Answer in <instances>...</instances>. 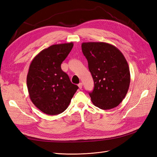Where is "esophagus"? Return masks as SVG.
<instances>
[{
	"mask_svg": "<svg viewBox=\"0 0 157 157\" xmlns=\"http://www.w3.org/2000/svg\"><path fill=\"white\" fill-rule=\"evenodd\" d=\"M78 88H79L80 89H82V82L79 83V84H78Z\"/></svg>",
	"mask_w": 157,
	"mask_h": 157,
	"instance_id": "obj_1",
	"label": "esophagus"
}]
</instances>
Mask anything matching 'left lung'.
Segmentation results:
<instances>
[{"instance_id": "1", "label": "left lung", "mask_w": 157, "mask_h": 157, "mask_svg": "<svg viewBox=\"0 0 157 157\" xmlns=\"http://www.w3.org/2000/svg\"><path fill=\"white\" fill-rule=\"evenodd\" d=\"M94 82L89 95L95 106L103 110L117 107L129 89L130 73L124 55L116 46L103 42H82Z\"/></svg>"}]
</instances>
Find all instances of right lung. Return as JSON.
<instances>
[{"label": "right lung", "instance_id": "add662e5", "mask_svg": "<svg viewBox=\"0 0 157 157\" xmlns=\"http://www.w3.org/2000/svg\"><path fill=\"white\" fill-rule=\"evenodd\" d=\"M73 47V42L52 45L40 52L30 64L27 76L29 97L47 115H58L66 110L78 88L61 68Z\"/></svg>", "mask_w": 157, "mask_h": 157}]
</instances>
